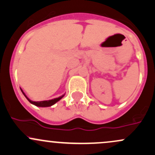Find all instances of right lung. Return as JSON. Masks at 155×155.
Masks as SVG:
<instances>
[{
  "instance_id": "1",
  "label": "right lung",
  "mask_w": 155,
  "mask_h": 155,
  "mask_svg": "<svg viewBox=\"0 0 155 155\" xmlns=\"http://www.w3.org/2000/svg\"><path fill=\"white\" fill-rule=\"evenodd\" d=\"M20 90H21L22 93H23V94L24 95L25 98H27V100H28V101H29V102H30L31 104H32L35 105V106H37V107H51V106H52V105H54V104L57 103V101H59V100L61 99V98H63V96H64V95H62V96L58 97V98H54V99H51V100H47V101H31V99H29V98H28V97L26 96V95L25 94V93L23 91V90H22L21 88H20Z\"/></svg>"
}]
</instances>
